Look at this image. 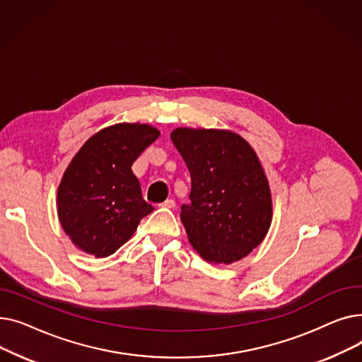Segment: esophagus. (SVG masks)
Listing matches in <instances>:
<instances>
[{
  "label": "esophagus",
  "mask_w": 362,
  "mask_h": 362,
  "mask_svg": "<svg viewBox=\"0 0 362 362\" xmlns=\"http://www.w3.org/2000/svg\"><path fill=\"white\" fill-rule=\"evenodd\" d=\"M161 206H164V208H175L176 206V201L175 199H165L161 204Z\"/></svg>",
  "instance_id": "1"
}]
</instances>
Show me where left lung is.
Wrapping results in <instances>:
<instances>
[{"instance_id": "left-lung-1", "label": "left lung", "mask_w": 362, "mask_h": 362, "mask_svg": "<svg viewBox=\"0 0 362 362\" xmlns=\"http://www.w3.org/2000/svg\"><path fill=\"white\" fill-rule=\"evenodd\" d=\"M192 189L180 218L189 242L214 264H230L262 242L272 223V195L255 151L227 130L171 132Z\"/></svg>"}]
</instances>
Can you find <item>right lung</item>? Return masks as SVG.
Listing matches in <instances>:
<instances>
[{
	"label": "right lung",
	"mask_w": 362,
	"mask_h": 362,
	"mask_svg": "<svg viewBox=\"0 0 362 362\" xmlns=\"http://www.w3.org/2000/svg\"><path fill=\"white\" fill-rule=\"evenodd\" d=\"M160 136L148 124L103 129L74 156L59 186V218L79 250L98 258L116 252L154 211L132 165Z\"/></svg>",
	"instance_id": "add662e5"
}]
</instances>
